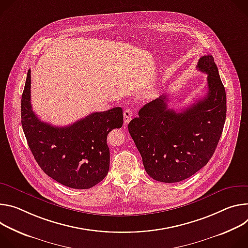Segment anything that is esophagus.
<instances>
[{"mask_svg":"<svg viewBox=\"0 0 248 248\" xmlns=\"http://www.w3.org/2000/svg\"><path fill=\"white\" fill-rule=\"evenodd\" d=\"M132 116H133V112L130 109H126L124 111V123L128 124L130 122V120L132 119Z\"/></svg>","mask_w":248,"mask_h":248,"instance_id":"obj_1","label":"esophagus"}]
</instances>
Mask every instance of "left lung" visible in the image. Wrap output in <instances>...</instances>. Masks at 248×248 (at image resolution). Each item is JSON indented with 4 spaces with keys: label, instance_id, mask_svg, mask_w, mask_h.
I'll list each match as a JSON object with an SVG mask.
<instances>
[{
    "label": "left lung",
    "instance_id": "left-lung-1",
    "mask_svg": "<svg viewBox=\"0 0 248 248\" xmlns=\"http://www.w3.org/2000/svg\"><path fill=\"white\" fill-rule=\"evenodd\" d=\"M197 69L208 74L204 98L175 112L168 95L145 104L128 130L140 152L147 173L164 183L182 181L205 167L221 138L227 95L212 55L202 56Z\"/></svg>",
    "mask_w": 248,
    "mask_h": 248
}]
</instances>
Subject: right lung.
<instances>
[{"instance_id":"1","label":"right lung","mask_w":248,"mask_h":248,"mask_svg":"<svg viewBox=\"0 0 248 248\" xmlns=\"http://www.w3.org/2000/svg\"><path fill=\"white\" fill-rule=\"evenodd\" d=\"M31 70L21 96V125L29 147L41 170L57 182L89 189L109 170L107 135L123 124L121 107L94 112L65 127L41 121L31 102Z\"/></svg>"}]
</instances>
